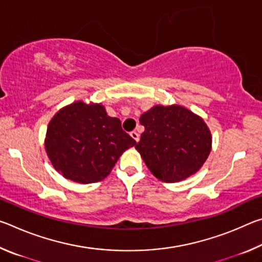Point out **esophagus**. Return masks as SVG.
<instances>
[{
  "label": "esophagus",
  "instance_id": "esophagus-1",
  "mask_svg": "<svg viewBox=\"0 0 262 262\" xmlns=\"http://www.w3.org/2000/svg\"><path fill=\"white\" fill-rule=\"evenodd\" d=\"M129 135L133 137V139H134L136 142H139V140H140V135H139V133L137 132H135V130H133V132H130L129 133Z\"/></svg>",
  "mask_w": 262,
  "mask_h": 262
}]
</instances>
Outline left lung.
Returning a JSON list of instances; mask_svg holds the SVG:
<instances>
[{
    "label": "left lung",
    "mask_w": 262,
    "mask_h": 262,
    "mask_svg": "<svg viewBox=\"0 0 262 262\" xmlns=\"http://www.w3.org/2000/svg\"><path fill=\"white\" fill-rule=\"evenodd\" d=\"M144 126L135 145L156 178L176 183L200 170L211 150V134L202 118L179 105H156L141 115Z\"/></svg>",
    "instance_id": "obj_1"
}]
</instances>
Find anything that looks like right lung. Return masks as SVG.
<instances>
[{
	"instance_id": "right-lung-1",
	"label": "right lung",
	"mask_w": 262,
	"mask_h": 262,
	"mask_svg": "<svg viewBox=\"0 0 262 262\" xmlns=\"http://www.w3.org/2000/svg\"><path fill=\"white\" fill-rule=\"evenodd\" d=\"M135 140L101 104L75 101L48 123L45 149L57 172L79 184L103 180Z\"/></svg>"
}]
</instances>
